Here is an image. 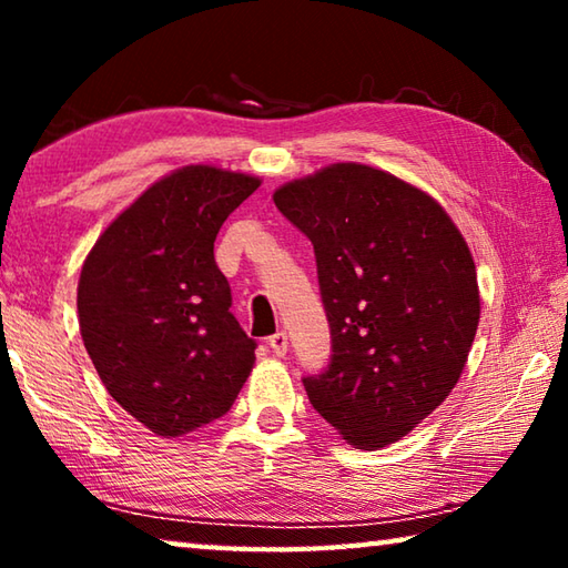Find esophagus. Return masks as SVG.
<instances>
[{
	"label": "esophagus",
	"instance_id": "1",
	"mask_svg": "<svg viewBox=\"0 0 568 568\" xmlns=\"http://www.w3.org/2000/svg\"><path fill=\"white\" fill-rule=\"evenodd\" d=\"M267 345H271V351L275 355H285L287 353V333L277 331L275 335H271V338H267Z\"/></svg>",
	"mask_w": 568,
	"mask_h": 568
}]
</instances>
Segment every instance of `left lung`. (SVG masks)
<instances>
[{
  "label": "left lung",
  "instance_id": "obj_1",
  "mask_svg": "<svg viewBox=\"0 0 568 568\" xmlns=\"http://www.w3.org/2000/svg\"><path fill=\"white\" fill-rule=\"evenodd\" d=\"M313 243L331 363L303 386L363 450L393 444L460 378L478 328L476 265L434 197L388 172L338 162L275 190Z\"/></svg>",
  "mask_w": 568,
  "mask_h": 568
}]
</instances>
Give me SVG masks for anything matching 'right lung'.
Masks as SVG:
<instances>
[{
  "label": "right lung",
  "mask_w": 568,
  "mask_h": 568,
  "mask_svg": "<svg viewBox=\"0 0 568 568\" xmlns=\"http://www.w3.org/2000/svg\"><path fill=\"white\" fill-rule=\"evenodd\" d=\"M261 180L190 165L104 230L77 285L80 333L104 388L152 430L185 436L233 408L257 343L230 313L215 237Z\"/></svg>",
  "instance_id": "obj_1"
}]
</instances>
